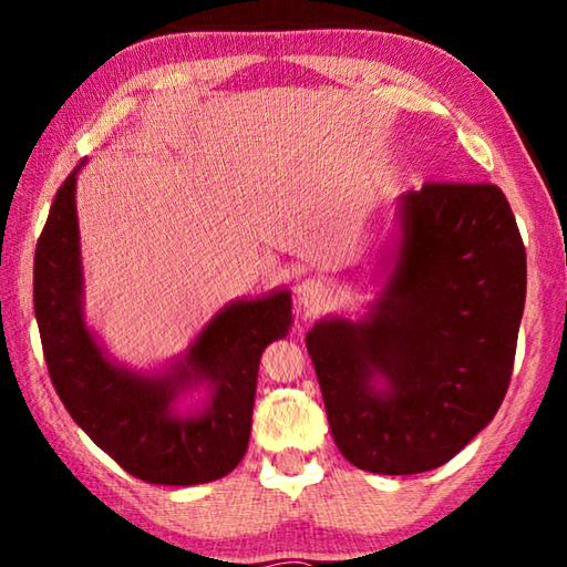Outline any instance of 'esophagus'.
<instances>
[{
    "mask_svg": "<svg viewBox=\"0 0 567 567\" xmlns=\"http://www.w3.org/2000/svg\"><path fill=\"white\" fill-rule=\"evenodd\" d=\"M297 302H300L305 310L318 312L330 302V287L324 285L320 277H307V280L297 285Z\"/></svg>",
    "mask_w": 567,
    "mask_h": 567,
    "instance_id": "34e87169",
    "label": "esophagus"
}]
</instances>
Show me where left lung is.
I'll return each mask as SVG.
<instances>
[{
  "instance_id": "obj_1",
  "label": "left lung",
  "mask_w": 567,
  "mask_h": 567,
  "mask_svg": "<svg viewBox=\"0 0 567 567\" xmlns=\"http://www.w3.org/2000/svg\"><path fill=\"white\" fill-rule=\"evenodd\" d=\"M400 229L368 318L307 332L334 443L378 475L445 465L495 417L525 307V245L501 187L425 182L400 197Z\"/></svg>"
}]
</instances>
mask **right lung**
<instances>
[{"mask_svg": "<svg viewBox=\"0 0 567 567\" xmlns=\"http://www.w3.org/2000/svg\"><path fill=\"white\" fill-rule=\"evenodd\" d=\"M56 189L34 252V315L56 395L72 420L130 475L199 485L233 473L247 453L265 348L290 330L292 300L277 290L219 310L175 370L150 378L117 368L84 324L74 182ZM205 381L210 402L179 416L182 389Z\"/></svg>", "mask_w": 567, "mask_h": 567, "instance_id": "right-lung-1", "label": "right lung"}]
</instances>
